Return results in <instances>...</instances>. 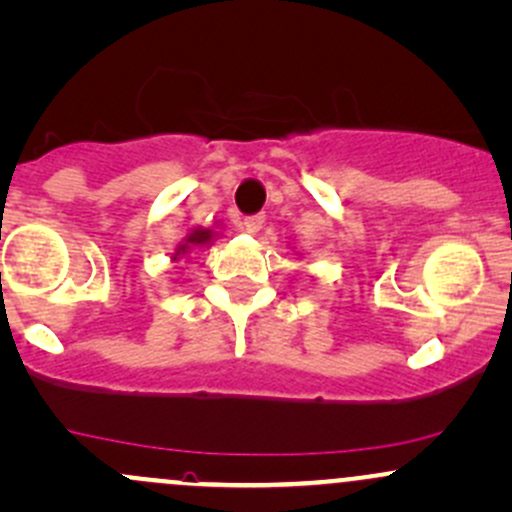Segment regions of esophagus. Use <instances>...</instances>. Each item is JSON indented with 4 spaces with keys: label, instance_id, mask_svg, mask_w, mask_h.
<instances>
[{
    "label": "esophagus",
    "instance_id": "obj_1",
    "mask_svg": "<svg viewBox=\"0 0 512 512\" xmlns=\"http://www.w3.org/2000/svg\"><path fill=\"white\" fill-rule=\"evenodd\" d=\"M262 223H265V216L262 213H255V216H247L243 221V228L247 233H257V230L262 228Z\"/></svg>",
    "mask_w": 512,
    "mask_h": 512
}]
</instances>
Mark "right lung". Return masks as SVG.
<instances>
[{
  "label": "right lung",
  "instance_id": "right-lung-1",
  "mask_svg": "<svg viewBox=\"0 0 512 512\" xmlns=\"http://www.w3.org/2000/svg\"><path fill=\"white\" fill-rule=\"evenodd\" d=\"M213 230L211 228H192V233L184 238V243L177 245V250H174L172 260H179V257L184 255V252H189L192 247H204V245H211L213 243Z\"/></svg>",
  "mask_w": 512,
  "mask_h": 512
}]
</instances>
